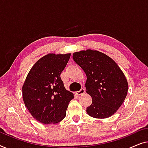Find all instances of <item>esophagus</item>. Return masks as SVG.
<instances>
[{
    "label": "esophagus",
    "instance_id": "esophagus-1",
    "mask_svg": "<svg viewBox=\"0 0 148 148\" xmlns=\"http://www.w3.org/2000/svg\"><path fill=\"white\" fill-rule=\"evenodd\" d=\"M85 92V89L84 88H82L79 91H77L76 94L78 95H82Z\"/></svg>",
    "mask_w": 148,
    "mask_h": 148
}]
</instances>
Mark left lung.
<instances>
[{
  "label": "left lung",
  "instance_id": "1",
  "mask_svg": "<svg viewBox=\"0 0 148 148\" xmlns=\"http://www.w3.org/2000/svg\"><path fill=\"white\" fill-rule=\"evenodd\" d=\"M72 58L87 77L86 92L92 99L87 113L98 119L114 115L127 94L128 83L122 70L113 59L99 51H80Z\"/></svg>",
  "mask_w": 148,
  "mask_h": 148
}]
</instances>
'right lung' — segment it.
<instances>
[{"label":"right lung","instance_id":"right-lung-1","mask_svg":"<svg viewBox=\"0 0 148 148\" xmlns=\"http://www.w3.org/2000/svg\"><path fill=\"white\" fill-rule=\"evenodd\" d=\"M71 53H49L39 59L23 85V99L33 118L44 124L63 120L74 94L66 90L60 74Z\"/></svg>","mask_w":148,"mask_h":148}]
</instances>
